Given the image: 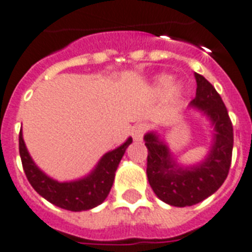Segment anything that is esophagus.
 <instances>
[{"label":"esophagus","mask_w":252,"mask_h":252,"mask_svg":"<svg viewBox=\"0 0 252 252\" xmlns=\"http://www.w3.org/2000/svg\"><path fill=\"white\" fill-rule=\"evenodd\" d=\"M146 129H147V126H145V124H138V126H134V128H133V130H132L133 140H134V141L142 140V138H144L145 132H146Z\"/></svg>","instance_id":"34e87169"}]
</instances>
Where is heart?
Listing matches in <instances>:
<instances>
[{"instance_id": "obj_1", "label": "heart", "mask_w": 252, "mask_h": 252, "mask_svg": "<svg viewBox=\"0 0 252 252\" xmlns=\"http://www.w3.org/2000/svg\"><path fill=\"white\" fill-rule=\"evenodd\" d=\"M169 85H171V77L167 76V75H161V76L157 77V80H155V87H157L158 92H160V93L161 92L167 91V89L169 88ZM179 94H180L179 87L169 88V91H168L169 99L175 101L176 98L179 97Z\"/></svg>"}]
</instances>
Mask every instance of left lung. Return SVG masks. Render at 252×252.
Masks as SVG:
<instances>
[{
  "label": "left lung",
  "mask_w": 252,
  "mask_h": 252,
  "mask_svg": "<svg viewBox=\"0 0 252 252\" xmlns=\"http://www.w3.org/2000/svg\"><path fill=\"white\" fill-rule=\"evenodd\" d=\"M197 93L190 102L214 126V142L203 161L181 167L175 161L168 146L157 133L145 134L147 147V180L157 197L175 207L197 204L216 191L225 181L232 163L233 126L224 102L212 84L195 73Z\"/></svg>",
  "instance_id": "8db88e82"
}]
</instances>
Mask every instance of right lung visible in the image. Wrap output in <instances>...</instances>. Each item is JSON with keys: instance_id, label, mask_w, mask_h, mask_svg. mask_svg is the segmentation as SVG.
I'll return each mask as SVG.
<instances>
[{"instance_id": "right-lung-1", "label": "right lung", "mask_w": 252, "mask_h": 252, "mask_svg": "<svg viewBox=\"0 0 252 252\" xmlns=\"http://www.w3.org/2000/svg\"><path fill=\"white\" fill-rule=\"evenodd\" d=\"M132 144V138L116 147L115 150L108 151L98 161L95 168L84 179L69 181V183H58L57 180L45 175L34 161L31 158L23 141L22 129L19 133V154L23 164L24 173L36 191L41 197L53 203L54 206L68 210V211H87L97 207L107 198L111 186L115 179L123 155L126 147Z\"/></svg>"}]
</instances>
